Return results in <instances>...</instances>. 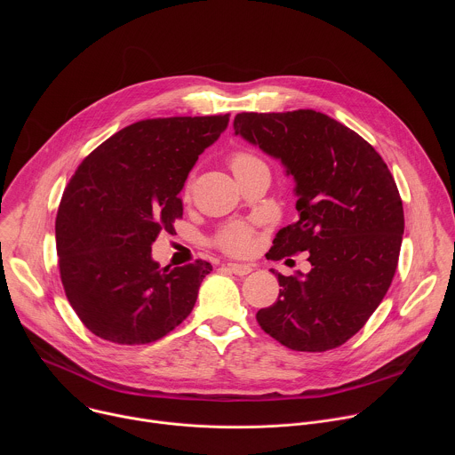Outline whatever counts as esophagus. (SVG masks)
Listing matches in <instances>:
<instances>
[{"label":"esophagus","instance_id":"1","mask_svg":"<svg viewBox=\"0 0 455 455\" xmlns=\"http://www.w3.org/2000/svg\"><path fill=\"white\" fill-rule=\"evenodd\" d=\"M227 268H228L232 274L239 275V277L248 275V274L251 272V267H250V265H241V263H227Z\"/></svg>","mask_w":455,"mask_h":455}]
</instances>
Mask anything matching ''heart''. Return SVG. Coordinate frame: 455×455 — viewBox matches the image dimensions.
Wrapping results in <instances>:
<instances>
[{"mask_svg":"<svg viewBox=\"0 0 455 455\" xmlns=\"http://www.w3.org/2000/svg\"><path fill=\"white\" fill-rule=\"evenodd\" d=\"M257 162H261L259 158H255L253 155L250 153H244V151H239V153H234L232 158H230V169L232 172H237L239 169H244L248 165H253ZM188 190H190V185L185 187V196H188ZM216 244L228 251V253H234V255H244L251 250V244H253V237H251V230L250 227L243 225V223H232V225H227L218 235H216Z\"/></svg>","mask_w":455,"mask_h":455,"instance_id":"heart-1","label":"heart"}]
</instances>
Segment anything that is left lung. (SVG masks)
Returning <instances> with one entry per match:
<instances>
[{
    "label": "left lung",
    "mask_w": 455,
    "mask_h": 455,
    "mask_svg": "<svg viewBox=\"0 0 455 455\" xmlns=\"http://www.w3.org/2000/svg\"><path fill=\"white\" fill-rule=\"evenodd\" d=\"M234 132L295 178L299 220L268 259L306 251L311 270L283 275L279 299L255 318L293 351L322 353L356 335L393 283L405 228L396 181L358 133L313 109L237 113Z\"/></svg>",
    "instance_id": "8db88e82"
}]
</instances>
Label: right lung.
I'll return each instance as SVG.
<instances>
[{
  "label": "right lung",
  "instance_id": "add662e5",
  "mask_svg": "<svg viewBox=\"0 0 455 455\" xmlns=\"http://www.w3.org/2000/svg\"><path fill=\"white\" fill-rule=\"evenodd\" d=\"M230 115L148 118L120 129L77 167L55 218L59 272L97 337L151 344L188 316L212 265L160 268L151 244L183 216L180 190Z\"/></svg>",
  "mask_w": 455,
  "mask_h": 455
}]
</instances>
